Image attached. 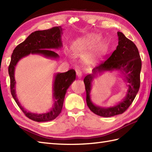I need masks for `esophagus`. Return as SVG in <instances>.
Returning a JSON list of instances; mask_svg holds the SVG:
<instances>
[{"mask_svg": "<svg viewBox=\"0 0 152 152\" xmlns=\"http://www.w3.org/2000/svg\"><path fill=\"white\" fill-rule=\"evenodd\" d=\"M76 75H77V76L79 78H82V72L80 70H78L76 71Z\"/></svg>", "mask_w": 152, "mask_h": 152, "instance_id": "obj_1", "label": "esophagus"}]
</instances>
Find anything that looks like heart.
Wrapping results in <instances>:
<instances>
[{
  "label": "heart",
  "instance_id": "1",
  "mask_svg": "<svg viewBox=\"0 0 152 152\" xmlns=\"http://www.w3.org/2000/svg\"><path fill=\"white\" fill-rule=\"evenodd\" d=\"M96 40V37H90V38H89V40H87V42L89 43V44H94V43L95 42ZM101 49H102V47H101V46H100V47L99 48V50H101Z\"/></svg>",
  "mask_w": 152,
  "mask_h": 152
}]
</instances>
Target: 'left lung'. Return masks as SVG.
I'll return each mask as SVG.
<instances>
[{
  "label": "left lung",
  "instance_id": "obj_1",
  "mask_svg": "<svg viewBox=\"0 0 152 152\" xmlns=\"http://www.w3.org/2000/svg\"><path fill=\"white\" fill-rule=\"evenodd\" d=\"M118 36L119 40L116 50L107 60L93 69L92 74L87 75L83 80L86 91V102L90 110L96 115L106 118L121 114L127 110L134 101L140 85L142 61L138 48L121 32H118ZM115 69L122 74L126 83L127 95L119 104L112 107L102 108L95 106L90 97L93 78L98 72Z\"/></svg>",
  "mask_w": 152,
  "mask_h": 152
}]
</instances>
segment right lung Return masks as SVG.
<instances>
[{
    "label": "right lung",
    "instance_id": "add662e5",
    "mask_svg": "<svg viewBox=\"0 0 152 152\" xmlns=\"http://www.w3.org/2000/svg\"><path fill=\"white\" fill-rule=\"evenodd\" d=\"M63 28L61 26L54 27L50 29L37 31L32 33L26 40L19 44L13 51L11 61L8 66V73L10 78V90L13 98L22 112L28 118L38 122H44L56 119L63 108L64 96L68 88L76 79V71L71 69L66 72L57 73L55 76L53 87V106L50 112L44 114H37L27 112L19 103L15 94V80L14 70L18 61L29 54H39L57 59L59 55L51 49H59L62 47L61 34Z\"/></svg>",
    "mask_w": 152,
    "mask_h": 152
}]
</instances>
